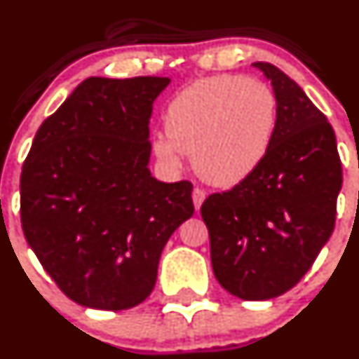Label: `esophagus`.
Instances as JSON below:
<instances>
[{
	"instance_id": "1",
	"label": "esophagus",
	"mask_w": 359,
	"mask_h": 359,
	"mask_svg": "<svg viewBox=\"0 0 359 359\" xmlns=\"http://www.w3.org/2000/svg\"><path fill=\"white\" fill-rule=\"evenodd\" d=\"M205 196H207V194L202 190V188H195L194 194H191V198H194L195 209H200V207H202V203H203V200H205Z\"/></svg>"
}]
</instances>
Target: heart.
Returning a JSON list of instances; mask_svg holds the SVG:
<instances>
[{
  "mask_svg": "<svg viewBox=\"0 0 359 359\" xmlns=\"http://www.w3.org/2000/svg\"><path fill=\"white\" fill-rule=\"evenodd\" d=\"M277 121L276 95L267 83L238 75L196 80L165 107V135L152 149L171 169L190 154L200 176L215 187H233L264 161Z\"/></svg>",
  "mask_w": 359,
  "mask_h": 359,
  "instance_id": "obj_1",
  "label": "heart"
}]
</instances>
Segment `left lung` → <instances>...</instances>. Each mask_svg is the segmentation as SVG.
Listing matches in <instances>:
<instances>
[{
	"instance_id": "1",
	"label": "left lung",
	"mask_w": 359,
	"mask_h": 359,
	"mask_svg": "<svg viewBox=\"0 0 359 359\" xmlns=\"http://www.w3.org/2000/svg\"><path fill=\"white\" fill-rule=\"evenodd\" d=\"M277 101L273 137L260 165L202 203L215 279L245 302L284 294L310 271L335 226L342 164L325 114L302 87L257 61Z\"/></svg>"
}]
</instances>
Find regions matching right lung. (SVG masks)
I'll use <instances>...</instances> for the list:
<instances>
[{"instance_id":"obj_1","label":"right lung","mask_w":359,"mask_h":359,"mask_svg":"<svg viewBox=\"0 0 359 359\" xmlns=\"http://www.w3.org/2000/svg\"><path fill=\"white\" fill-rule=\"evenodd\" d=\"M168 76L83 80L34 137L20 176L25 240L82 306L128 310L152 292L163 248L194 215L190 181L150 176L149 119Z\"/></svg>"}]
</instances>
